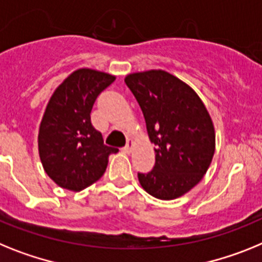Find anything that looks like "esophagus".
I'll return each mask as SVG.
<instances>
[{
    "label": "esophagus",
    "mask_w": 262,
    "mask_h": 262,
    "mask_svg": "<svg viewBox=\"0 0 262 262\" xmlns=\"http://www.w3.org/2000/svg\"><path fill=\"white\" fill-rule=\"evenodd\" d=\"M132 149H133V141L128 140L126 145L124 146V151H126V153H132Z\"/></svg>",
    "instance_id": "34e87169"
}]
</instances>
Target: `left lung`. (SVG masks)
I'll return each instance as SVG.
<instances>
[{"instance_id": "1", "label": "left lung", "mask_w": 262, "mask_h": 262, "mask_svg": "<svg viewBox=\"0 0 262 262\" xmlns=\"http://www.w3.org/2000/svg\"><path fill=\"white\" fill-rule=\"evenodd\" d=\"M125 84L137 100L156 145V165L138 181L162 200L182 196L196 186L215 153V130L195 91L162 70L130 74Z\"/></svg>"}]
</instances>
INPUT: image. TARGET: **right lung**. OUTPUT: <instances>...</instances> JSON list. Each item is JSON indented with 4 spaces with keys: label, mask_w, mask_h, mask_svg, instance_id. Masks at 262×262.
<instances>
[{
    "label": "right lung",
    "mask_w": 262,
    "mask_h": 262,
    "mask_svg": "<svg viewBox=\"0 0 262 262\" xmlns=\"http://www.w3.org/2000/svg\"><path fill=\"white\" fill-rule=\"evenodd\" d=\"M115 79L105 72L80 68L50 99L38 147L43 169L60 187L81 191L91 186L105 172L109 154L118 151L104 145L103 134L91 122L93 104Z\"/></svg>",
    "instance_id": "obj_1"
}]
</instances>
